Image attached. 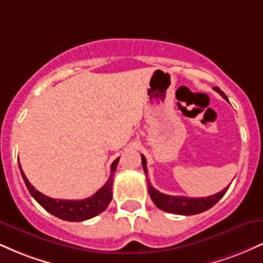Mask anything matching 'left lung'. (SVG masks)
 <instances>
[{"label": "left lung", "instance_id": "8db88e82", "mask_svg": "<svg viewBox=\"0 0 263 263\" xmlns=\"http://www.w3.org/2000/svg\"><path fill=\"white\" fill-rule=\"evenodd\" d=\"M215 91H218L225 100H228L226 95L218 86L214 87ZM229 101V100H228ZM142 167H143L144 174L147 177V162L146 157L142 155ZM147 184H148V193L151 195V199L153 200V203L156 204V206L158 209L163 211H167V213H173V214H179V215H195V214H200L203 211H206L210 208H213L218 201L225 195V193L228 192L229 186H226L224 190L216 193V194L210 195L206 198H188V197H178V195H167L163 194V193L158 192L152 186V184L147 178Z\"/></svg>", "mask_w": 263, "mask_h": 263}]
</instances>
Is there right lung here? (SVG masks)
<instances>
[{
  "instance_id": "add662e5",
  "label": "right lung",
  "mask_w": 263,
  "mask_h": 263,
  "mask_svg": "<svg viewBox=\"0 0 263 263\" xmlns=\"http://www.w3.org/2000/svg\"><path fill=\"white\" fill-rule=\"evenodd\" d=\"M119 158H116L111 164V174L108 177L107 182L101 189H99L92 197L83 199V200H63V199H52L47 195L42 194L41 192L34 189V186L28 182L25 172L22 171L20 164V171L22 174L23 180H25L27 189L29 190L31 195L41 206H43L48 213L57 218L65 220V221H84V220L91 219L93 216L99 215L110 204L112 199V182L115 172H116Z\"/></svg>"
}]
</instances>
